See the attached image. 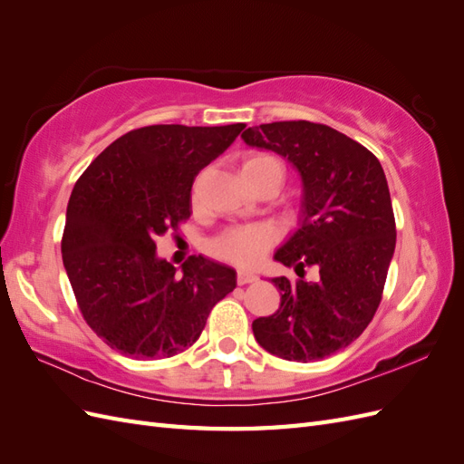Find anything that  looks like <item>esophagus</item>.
Segmentation results:
<instances>
[{
	"label": "esophagus",
	"instance_id": "34e87169",
	"mask_svg": "<svg viewBox=\"0 0 464 464\" xmlns=\"http://www.w3.org/2000/svg\"><path fill=\"white\" fill-rule=\"evenodd\" d=\"M257 276L254 273H247V271H237V285H249V283H256Z\"/></svg>",
	"mask_w": 464,
	"mask_h": 464
}]
</instances>
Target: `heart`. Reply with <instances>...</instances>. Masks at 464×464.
<instances>
[{"mask_svg":"<svg viewBox=\"0 0 464 464\" xmlns=\"http://www.w3.org/2000/svg\"><path fill=\"white\" fill-rule=\"evenodd\" d=\"M240 174L251 191L263 186L278 189L285 179V168L271 154L251 152L242 159ZM273 240L275 232L271 227L256 224V227L228 230L227 234L217 237L210 249L222 259L242 266H251L261 259L263 251L273 244Z\"/></svg>","mask_w":464,"mask_h":464,"instance_id":"b5f03b06","label":"heart"}]
</instances>
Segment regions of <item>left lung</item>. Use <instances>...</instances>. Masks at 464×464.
<instances>
[{
    "mask_svg": "<svg viewBox=\"0 0 464 464\" xmlns=\"http://www.w3.org/2000/svg\"><path fill=\"white\" fill-rule=\"evenodd\" d=\"M242 139L288 159L304 188L300 228L275 254L300 278H273L280 305L254 321L256 341L285 360H323L354 343L382 302L397 242L385 172L366 147L323 123H263ZM305 266L315 281L304 280Z\"/></svg>",
    "mask_w": 464,
    "mask_h": 464,
    "instance_id": "left-lung-1",
    "label": "left lung"
}]
</instances>
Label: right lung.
I'll use <instances>...</instances> for the list:
<instances>
[{
    "label": "right lung",
    "instance_id": "right-lung-1",
    "mask_svg": "<svg viewBox=\"0 0 464 464\" xmlns=\"http://www.w3.org/2000/svg\"><path fill=\"white\" fill-rule=\"evenodd\" d=\"M246 123L149 125L91 162L67 205L62 257L89 327L120 354L170 358L199 339L215 304L236 288L232 266L191 256L181 273L157 240L191 215V186Z\"/></svg>",
    "mask_w": 464,
    "mask_h": 464
}]
</instances>
